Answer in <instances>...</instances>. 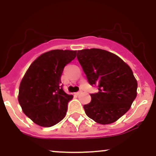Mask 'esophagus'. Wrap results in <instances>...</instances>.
Here are the masks:
<instances>
[{
    "label": "esophagus",
    "instance_id": "esophagus-1",
    "mask_svg": "<svg viewBox=\"0 0 156 156\" xmlns=\"http://www.w3.org/2000/svg\"><path fill=\"white\" fill-rule=\"evenodd\" d=\"M81 92H82V91H81V90L78 91V92H76V94H77V95H78V94H79L80 93H81Z\"/></svg>",
    "mask_w": 156,
    "mask_h": 156
}]
</instances>
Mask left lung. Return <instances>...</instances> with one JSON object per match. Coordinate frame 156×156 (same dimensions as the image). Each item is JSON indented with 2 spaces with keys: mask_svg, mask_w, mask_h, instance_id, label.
Returning <instances> with one entry per match:
<instances>
[{
  "mask_svg": "<svg viewBox=\"0 0 156 156\" xmlns=\"http://www.w3.org/2000/svg\"><path fill=\"white\" fill-rule=\"evenodd\" d=\"M77 58L90 85L98 92L83 105L90 119L102 125L111 124L129 110L137 94V81L130 67L119 56L105 50L78 51Z\"/></svg>",
  "mask_w": 156,
  "mask_h": 156,
  "instance_id": "obj_1",
  "label": "left lung"
}]
</instances>
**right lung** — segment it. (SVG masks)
I'll return each mask as SVG.
<instances>
[{"label":"right lung","mask_w":156,"mask_h":156,"mask_svg":"<svg viewBox=\"0 0 156 156\" xmlns=\"http://www.w3.org/2000/svg\"><path fill=\"white\" fill-rule=\"evenodd\" d=\"M76 51L53 50L33 62L20 84L18 101L23 112L36 124L51 127L65 117L73 99L61 85L64 68L76 58Z\"/></svg>","instance_id":"1"}]
</instances>
